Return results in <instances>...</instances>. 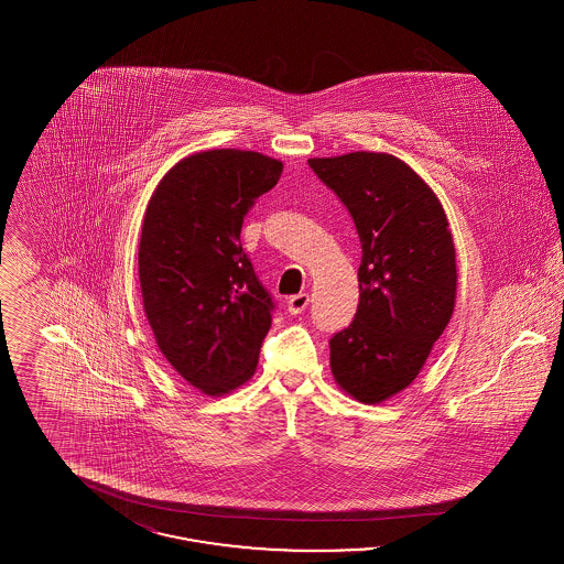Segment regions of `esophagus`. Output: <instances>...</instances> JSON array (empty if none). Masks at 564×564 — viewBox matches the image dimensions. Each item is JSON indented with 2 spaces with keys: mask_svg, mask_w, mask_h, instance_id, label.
I'll return each mask as SVG.
<instances>
[{
  "mask_svg": "<svg viewBox=\"0 0 564 564\" xmlns=\"http://www.w3.org/2000/svg\"><path fill=\"white\" fill-rule=\"evenodd\" d=\"M308 302H311V297L308 294H295L288 300V311L292 313V315H300V313H304V308L308 306Z\"/></svg>",
  "mask_w": 564,
  "mask_h": 564,
  "instance_id": "esophagus-1",
  "label": "esophagus"
}]
</instances>
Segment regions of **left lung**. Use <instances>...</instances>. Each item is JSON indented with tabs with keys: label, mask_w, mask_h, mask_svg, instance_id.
I'll return each instance as SVG.
<instances>
[{
	"label": "left lung",
	"mask_w": 564,
	"mask_h": 564,
	"mask_svg": "<svg viewBox=\"0 0 564 564\" xmlns=\"http://www.w3.org/2000/svg\"><path fill=\"white\" fill-rule=\"evenodd\" d=\"M361 241L359 304L329 340L336 382L357 402L405 389L453 317L456 256L446 214L405 162L378 152L311 159Z\"/></svg>",
	"instance_id": "left-lung-1"
}]
</instances>
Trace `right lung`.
Segmentation results:
<instances>
[{"label":"right lung","mask_w":564,"mask_h":564,"mask_svg":"<svg viewBox=\"0 0 564 564\" xmlns=\"http://www.w3.org/2000/svg\"><path fill=\"white\" fill-rule=\"evenodd\" d=\"M281 171L258 152H198L162 177L145 209V317L166 361L207 395L247 382L269 334L274 302L242 251L241 228Z\"/></svg>","instance_id":"1"}]
</instances>
